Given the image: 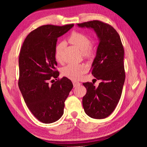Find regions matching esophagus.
Listing matches in <instances>:
<instances>
[{
	"label": "esophagus",
	"mask_w": 147,
	"mask_h": 147,
	"mask_svg": "<svg viewBox=\"0 0 147 147\" xmlns=\"http://www.w3.org/2000/svg\"><path fill=\"white\" fill-rule=\"evenodd\" d=\"M73 83V84H74V87H76V86H80L81 84V83L78 82H77V81H73L72 82Z\"/></svg>",
	"instance_id": "obj_1"
}]
</instances>
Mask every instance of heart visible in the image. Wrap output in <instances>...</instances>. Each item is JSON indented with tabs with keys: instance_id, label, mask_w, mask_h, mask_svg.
<instances>
[{
	"instance_id": "b5f03b06",
	"label": "heart",
	"mask_w": 147,
	"mask_h": 147,
	"mask_svg": "<svg viewBox=\"0 0 147 147\" xmlns=\"http://www.w3.org/2000/svg\"><path fill=\"white\" fill-rule=\"evenodd\" d=\"M69 41L76 47L82 53V55L86 58H90L93 55L91 50V42L86 35L83 33L74 31L70 34ZM64 43L60 42L55 48V57L57 61L61 62L62 50ZM86 70V66L82 64H69L62 69V74L64 77L71 80H77L80 78Z\"/></svg>"
}]
</instances>
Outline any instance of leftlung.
<instances>
[{
    "instance_id": "obj_1",
    "label": "left lung",
    "mask_w": 147,
    "mask_h": 147,
    "mask_svg": "<svg viewBox=\"0 0 147 147\" xmlns=\"http://www.w3.org/2000/svg\"><path fill=\"white\" fill-rule=\"evenodd\" d=\"M77 25L93 29L99 37L91 74L101 82L97 88L93 83H83L87 90L83 106L89 117L103 119L113 112L121 96L125 80L123 46L119 35L109 24L93 20Z\"/></svg>"
}]
</instances>
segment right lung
Masks as SVG:
<instances>
[{
  "label": "right lung",
  "instance_id": "1",
  "mask_svg": "<svg viewBox=\"0 0 147 147\" xmlns=\"http://www.w3.org/2000/svg\"><path fill=\"white\" fill-rule=\"evenodd\" d=\"M73 26H40L26 37L20 52V90L30 112L43 123L55 122L62 117L64 102L73 88L67 77L58 78L55 58L57 38Z\"/></svg>",
  "mask_w": 147,
  "mask_h": 147
}]
</instances>
